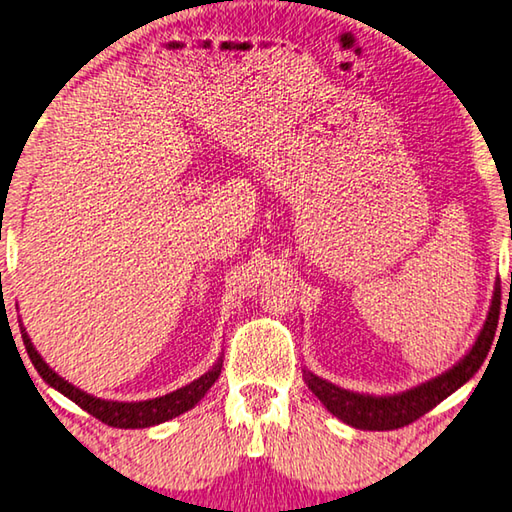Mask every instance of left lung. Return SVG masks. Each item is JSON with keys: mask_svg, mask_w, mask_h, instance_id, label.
Returning a JSON list of instances; mask_svg holds the SVG:
<instances>
[{"mask_svg": "<svg viewBox=\"0 0 512 512\" xmlns=\"http://www.w3.org/2000/svg\"><path fill=\"white\" fill-rule=\"evenodd\" d=\"M499 307H501V282H495V293H492V302L488 309V318L481 327L479 336L465 357L445 370L443 375L433 377L424 384L409 388L404 393L395 395H366V393H354L345 391V388L332 384L323 377L314 375L311 370H302L305 384L311 388L320 402L325 404V409L336 415V418L350 424L354 429L363 431H391L400 429L404 424H411L413 420L422 418L424 413L431 411L433 406L440 404L445 397L458 391L463 384H467L476 370L483 366L485 357H488L490 345L495 341L497 323H499Z\"/></svg>", "mask_w": 512, "mask_h": 512, "instance_id": "obj_1", "label": "left lung"}]
</instances>
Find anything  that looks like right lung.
<instances>
[{
    "instance_id": "add662e5",
    "label": "right lung",
    "mask_w": 512,
    "mask_h": 512,
    "mask_svg": "<svg viewBox=\"0 0 512 512\" xmlns=\"http://www.w3.org/2000/svg\"><path fill=\"white\" fill-rule=\"evenodd\" d=\"M20 332H22L24 348H27L29 359L40 372V377L45 379L51 388H56L58 393H63L67 400L79 404L83 411H88L90 415H94V418H99L101 422H106L110 427H117V429L155 427V424H162L171 418H176L180 413L194 409V406L203 400L205 393L210 391L214 381L219 379L221 366H223V361L219 359L210 370L205 372V375L194 379L192 384L178 388V391H173L169 395L155 397V400H144V402L101 400V397H94L90 393L81 391V388H76L74 384H69V381L60 377L54 368H49V363L40 357L36 348H33L24 325H20Z\"/></svg>"
}]
</instances>
